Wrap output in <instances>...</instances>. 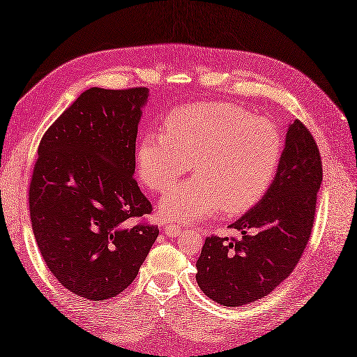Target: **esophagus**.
Wrapping results in <instances>:
<instances>
[{
  "label": "esophagus",
  "mask_w": 357,
  "mask_h": 357,
  "mask_svg": "<svg viewBox=\"0 0 357 357\" xmlns=\"http://www.w3.org/2000/svg\"><path fill=\"white\" fill-rule=\"evenodd\" d=\"M165 234L172 236V237H178L181 234V227L176 224H169L165 227Z\"/></svg>",
  "instance_id": "1"
}]
</instances>
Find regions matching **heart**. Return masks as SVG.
Segmentation results:
<instances>
[{"mask_svg":"<svg viewBox=\"0 0 357 357\" xmlns=\"http://www.w3.org/2000/svg\"><path fill=\"white\" fill-rule=\"evenodd\" d=\"M165 133L139 141L137 163L144 185L163 194L194 162L195 177L172 189L159 211L168 220L195 222L222 208L240 215L261 199L281 167L284 137L275 123L231 103L174 108Z\"/></svg>","mask_w":357,"mask_h":357,"instance_id":"heart-1","label":"heart"}]
</instances>
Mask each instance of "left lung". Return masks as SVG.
<instances>
[{"mask_svg": "<svg viewBox=\"0 0 357 357\" xmlns=\"http://www.w3.org/2000/svg\"><path fill=\"white\" fill-rule=\"evenodd\" d=\"M323 165L301 120L290 124L281 167L267 194L229 228L242 237H207L197 282L224 306H243L272 293L301 261L314 225Z\"/></svg>", "mask_w": 357, "mask_h": 357, "instance_id": "8db88e82", "label": "left lung"}]
</instances>
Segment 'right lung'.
<instances>
[{"label": "right lung", "mask_w": 357, "mask_h": 357, "mask_svg": "<svg viewBox=\"0 0 357 357\" xmlns=\"http://www.w3.org/2000/svg\"><path fill=\"white\" fill-rule=\"evenodd\" d=\"M146 86L85 90L45 132L30 181L34 237L56 281L107 301L132 284L159 236L135 172Z\"/></svg>", "instance_id": "add662e5"}]
</instances>
